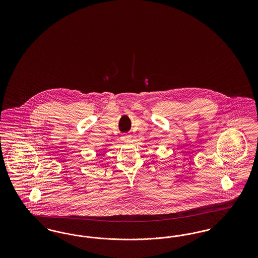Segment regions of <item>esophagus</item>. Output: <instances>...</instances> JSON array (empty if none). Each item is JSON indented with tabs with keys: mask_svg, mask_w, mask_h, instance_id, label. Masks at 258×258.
<instances>
[{
	"mask_svg": "<svg viewBox=\"0 0 258 258\" xmlns=\"http://www.w3.org/2000/svg\"><path fill=\"white\" fill-rule=\"evenodd\" d=\"M121 139H122V141H128L131 139V136L127 135H123L121 136Z\"/></svg>",
	"mask_w": 258,
	"mask_h": 258,
	"instance_id": "34e87169",
	"label": "esophagus"
}]
</instances>
